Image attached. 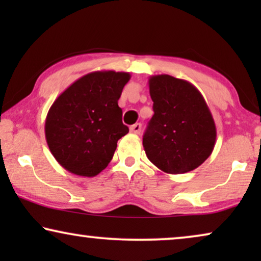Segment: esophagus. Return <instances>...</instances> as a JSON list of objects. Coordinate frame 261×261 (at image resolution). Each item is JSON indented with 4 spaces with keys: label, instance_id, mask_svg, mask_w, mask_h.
<instances>
[{
    "label": "esophagus",
    "instance_id": "1",
    "mask_svg": "<svg viewBox=\"0 0 261 261\" xmlns=\"http://www.w3.org/2000/svg\"><path fill=\"white\" fill-rule=\"evenodd\" d=\"M130 132L134 134H139L141 132V123H135L133 126H130Z\"/></svg>",
    "mask_w": 261,
    "mask_h": 261
}]
</instances>
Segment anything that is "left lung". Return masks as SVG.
Listing matches in <instances>:
<instances>
[{"instance_id":"8db88e82","label":"left lung","mask_w":261,"mask_h":261,"mask_svg":"<svg viewBox=\"0 0 261 261\" xmlns=\"http://www.w3.org/2000/svg\"><path fill=\"white\" fill-rule=\"evenodd\" d=\"M153 114L142 138L149 162L164 172L187 173L212 154L216 126L204 97L188 81L149 77Z\"/></svg>"}]
</instances>
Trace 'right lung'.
Masks as SVG:
<instances>
[{"label":"right lung","instance_id":"obj_1","mask_svg":"<svg viewBox=\"0 0 261 261\" xmlns=\"http://www.w3.org/2000/svg\"><path fill=\"white\" fill-rule=\"evenodd\" d=\"M130 74L95 71L60 94L45 121V137L57 162L69 172L95 177L113 159L119 139L129 129L117 105Z\"/></svg>","mask_w":261,"mask_h":261}]
</instances>
